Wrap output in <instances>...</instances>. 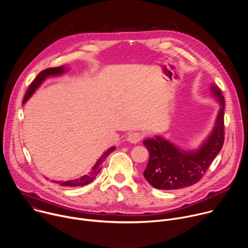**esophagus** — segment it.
<instances>
[{
	"instance_id": "obj_1",
	"label": "esophagus",
	"mask_w": 248,
	"mask_h": 248,
	"mask_svg": "<svg viewBox=\"0 0 248 248\" xmlns=\"http://www.w3.org/2000/svg\"><path fill=\"white\" fill-rule=\"evenodd\" d=\"M143 138V134L140 133V132H132L128 135L127 137V140L133 143H137L139 142L141 139Z\"/></svg>"
}]
</instances>
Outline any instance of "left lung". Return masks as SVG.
<instances>
[{
  "label": "left lung",
  "instance_id": "1",
  "mask_svg": "<svg viewBox=\"0 0 248 248\" xmlns=\"http://www.w3.org/2000/svg\"><path fill=\"white\" fill-rule=\"evenodd\" d=\"M211 92L218 98L221 108L211 134L199 150L183 151L158 136L142 141L150 152V159L143 176L155 188L178 189L194 185L202 178L220 153L225 139V100L216 86L211 87Z\"/></svg>",
  "mask_w": 248,
  "mask_h": 248
}]
</instances>
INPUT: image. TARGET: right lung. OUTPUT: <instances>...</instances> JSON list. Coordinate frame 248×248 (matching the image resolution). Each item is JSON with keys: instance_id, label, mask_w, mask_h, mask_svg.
I'll return each mask as SVG.
<instances>
[{"instance_id": "right-lung-1", "label": "right lung", "mask_w": 248, "mask_h": 248, "mask_svg": "<svg viewBox=\"0 0 248 248\" xmlns=\"http://www.w3.org/2000/svg\"><path fill=\"white\" fill-rule=\"evenodd\" d=\"M65 68L63 66H60V67H52V68H47V69H45L43 71H41L38 76L34 79V81L30 84L26 93H25V96L23 98V104L26 103L29 97L33 94V93L36 91V89L38 87H40V85L44 82V80L46 78V77H49V76H57V75H61V74H63L65 72ZM115 150V146H111L109 147L108 150L104 153V155L97 159V161L95 162V164L93 165V167L92 168V170L89 172V174L87 175H84L76 180H70V181H65V182H57V181H53L54 183H59L61 186H86L88 184H90L93 180L95 179V177L97 176V174L101 172L102 170V164L104 163V161L106 160V158Z\"/></svg>"}]
</instances>
